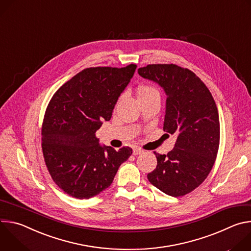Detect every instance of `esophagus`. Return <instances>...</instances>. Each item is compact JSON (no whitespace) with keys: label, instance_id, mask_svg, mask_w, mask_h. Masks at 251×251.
Returning a JSON list of instances; mask_svg holds the SVG:
<instances>
[{"label":"esophagus","instance_id":"obj_1","mask_svg":"<svg viewBox=\"0 0 251 251\" xmlns=\"http://www.w3.org/2000/svg\"><path fill=\"white\" fill-rule=\"evenodd\" d=\"M143 151L140 149V148H134L133 149V155H139L141 154Z\"/></svg>","mask_w":251,"mask_h":251}]
</instances>
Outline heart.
<instances>
[{"mask_svg": "<svg viewBox=\"0 0 251 251\" xmlns=\"http://www.w3.org/2000/svg\"><path fill=\"white\" fill-rule=\"evenodd\" d=\"M137 97L139 100H143V99H148V98H152V97H160V93L159 91L151 86V85H147V84H142L139 85L137 87Z\"/></svg>", "mask_w": 251, "mask_h": 251, "instance_id": "heart-1", "label": "heart"}]
</instances>
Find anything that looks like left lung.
<instances>
[{"label": "left lung", "instance_id": "8db88e82", "mask_svg": "<svg viewBox=\"0 0 251 251\" xmlns=\"http://www.w3.org/2000/svg\"><path fill=\"white\" fill-rule=\"evenodd\" d=\"M138 74L159 83L167 94L164 131L178 134L167 155L156 152L149 182L163 193L182 197L208 176L220 147V118L210 91L192 70L176 64H148Z\"/></svg>", "mask_w": 251, "mask_h": 251}]
</instances>
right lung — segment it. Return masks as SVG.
I'll return each mask as SVG.
<instances>
[{
	"label": "right lung",
	"instance_id": "obj_1",
	"mask_svg": "<svg viewBox=\"0 0 251 251\" xmlns=\"http://www.w3.org/2000/svg\"><path fill=\"white\" fill-rule=\"evenodd\" d=\"M137 65L85 68L51 97L42 126V149L53 182L75 199H90L108 188L132 154L100 146L95 132L109 121L118 97Z\"/></svg>",
	"mask_w": 251,
	"mask_h": 251
}]
</instances>
